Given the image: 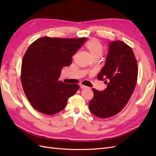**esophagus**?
<instances>
[{
  "mask_svg": "<svg viewBox=\"0 0 156 156\" xmlns=\"http://www.w3.org/2000/svg\"><path fill=\"white\" fill-rule=\"evenodd\" d=\"M80 88H82V89H83V88H87V87H86L85 85H83V84H80Z\"/></svg>",
  "mask_w": 156,
  "mask_h": 156,
  "instance_id": "obj_1",
  "label": "esophagus"
}]
</instances>
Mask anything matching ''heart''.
<instances>
[{"label":"heart","instance_id":"b5f03b06","mask_svg":"<svg viewBox=\"0 0 156 156\" xmlns=\"http://www.w3.org/2000/svg\"><path fill=\"white\" fill-rule=\"evenodd\" d=\"M84 47L94 60L98 59L103 54V45L100 40L96 38L88 41Z\"/></svg>","mask_w":156,"mask_h":156}]
</instances>
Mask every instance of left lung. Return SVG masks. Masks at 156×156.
Returning a JSON list of instances; mask_svg holds the SVG:
<instances>
[{"instance_id":"obj_1","label":"left lung","mask_w":156,"mask_h":156,"mask_svg":"<svg viewBox=\"0 0 156 156\" xmlns=\"http://www.w3.org/2000/svg\"><path fill=\"white\" fill-rule=\"evenodd\" d=\"M104 66L98 75L105 80L107 87L103 91L92 88L94 97L89 109L100 119H107L119 113L133 94L138 76V66L131 47L124 41H112Z\"/></svg>"}]
</instances>
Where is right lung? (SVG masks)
I'll return each mask as SVG.
<instances>
[{
	"label": "right lung",
	"instance_id": "obj_1",
	"mask_svg": "<svg viewBox=\"0 0 156 156\" xmlns=\"http://www.w3.org/2000/svg\"><path fill=\"white\" fill-rule=\"evenodd\" d=\"M86 37L62 38L44 36L29 47L23 56L21 81L32 106L43 114L53 115L63 110L68 99L79 88L77 84L59 81L61 70L72 62V56Z\"/></svg>",
	"mask_w": 156,
	"mask_h": 156
}]
</instances>
